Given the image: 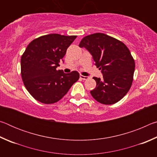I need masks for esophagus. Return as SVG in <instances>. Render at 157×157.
Instances as JSON below:
<instances>
[{
	"mask_svg": "<svg viewBox=\"0 0 157 157\" xmlns=\"http://www.w3.org/2000/svg\"><path fill=\"white\" fill-rule=\"evenodd\" d=\"M80 78H81L82 79H84V80H86V79H87L89 78V77L84 76V75H80Z\"/></svg>",
	"mask_w": 157,
	"mask_h": 157,
	"instance_id": "obj_1",
	"label": "esophagus"
}]
</instances>
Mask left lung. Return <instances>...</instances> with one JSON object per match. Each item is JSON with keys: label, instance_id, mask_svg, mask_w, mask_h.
I'll return each mask as SVG.
<instances>
[{"label": "left lung", "instance_id": "1", "mask_svg": "<svg viewBox=\"0 0 157 157\" xmlns=\"http://www.w3.org/2000/svg\"><path fill=\"white\" fill-rule=\"evenodd\" d=\"M79 46L89 50L103 74L102 79L93 78L96 82V87L90 91L93 98L103 105L120 101L129 91L134 79L135 62L128 48L103 33L84 36Z\"/></svg>", "mask_w": 157, "mask_h": 157}]
</instances>
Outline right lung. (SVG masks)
I'll return each instance as SVG.
<instances>
[{
	"instance_id": "right-lung-1",
	"label": "right lung",
	"mask_w": 157,
	"mask_h": 157,
	"mask_svg": "<svg viewBox=\"0 0 157 157\" xmlns=\"http://www.w3.org/2000/svg\"><path fill=\"white\" fill-rule=\"evenodd\" d=\"M76 37L46 34L34 39L26 48L21 59V78L28 91L39 102H58L79 79L77 71L66 74L56 69Z\"/></svg>"
}]
</instances>
